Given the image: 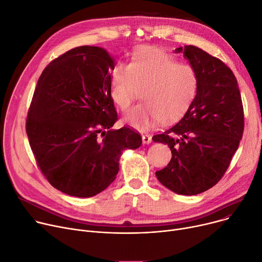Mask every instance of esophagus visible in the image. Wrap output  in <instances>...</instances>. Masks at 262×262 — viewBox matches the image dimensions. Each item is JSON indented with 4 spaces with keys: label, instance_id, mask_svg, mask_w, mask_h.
I'll use <instances>...</instances> for the list:
<instances>
[{
    "label": "esophagus",
    "instance_id": "34e87169",
    "mask_svg": "<svg viewBox=\"0 0 262 262\" xmlns=\"http://www.w3.org/2000/svg\"><path fill=\"white\" fill-rule=\"evenodd\" d=\"M142 140H143V143L144 144H150L152 142V138L149 134H142Z\"/></svg>",
    "mask_w": 262,
    "mask_h": 262
}]
</instances>
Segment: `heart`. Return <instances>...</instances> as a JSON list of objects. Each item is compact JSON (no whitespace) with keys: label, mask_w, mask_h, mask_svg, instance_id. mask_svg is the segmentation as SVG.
<instances>
[{"label":"heart","mask_w":262,"mask_h":262,"mask_svg":"<svg viewBox=\"0 0 262 262\" xmlns=\"http://www.w3.org/2000/svg\"><path fill=\"white\" fill-rule=\"evenodd\" d=\"M198 77L189 64L179 63L161 49L144 46L130 63H117L111 72V96L121 110L141 97L144 102L125 115L128 124L148 130L160 119L163 124L180 118L191 105Z\"/></svg>","instance_id":"heart-1"}]
</instances>
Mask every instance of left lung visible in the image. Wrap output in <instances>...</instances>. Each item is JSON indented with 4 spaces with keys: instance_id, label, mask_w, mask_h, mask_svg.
Instances as JSON below:
<instances>
[{
    "instance_id": "obj_1",
    "label": "left lung",
    "mask_w": 262,
    "mask_h": 262,
    "mask_svg": "<svg viewBox=\"0 0 262 262\" xmlns=\"http://www.w3.org/2000/svg\"><path fill=\"white\" fill-rule=\"evenodd\" d=\"M176 52L189 60L198 90L178 124L152 137L168 145L172 155L156 176L171 191L193 195L208 190L224 176L242 138L244 113L236 77L223 61L193 45Z\"/></svg>"
}]
</instances>
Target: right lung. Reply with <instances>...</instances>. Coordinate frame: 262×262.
I'll return each instance as SVG.
<instances>
[{"instance_id": "right-lung-1", "label": "right lung", "mask_w": 262, "mask_h": 262, "mask_svg": "<svg viewBox=\"0 0 262 262\" xmlns=\"http://www.w3.org/2000/svg\"><path fill=\"white\" fill-rule=\"evenodd\" d=\"M114 60L98 46H78L44 69L30 102L26 133L36 163L56 189L89 198L115 180L125 149L142 145L117 120L111 96Z\"/></svg>"}]
</instances>
